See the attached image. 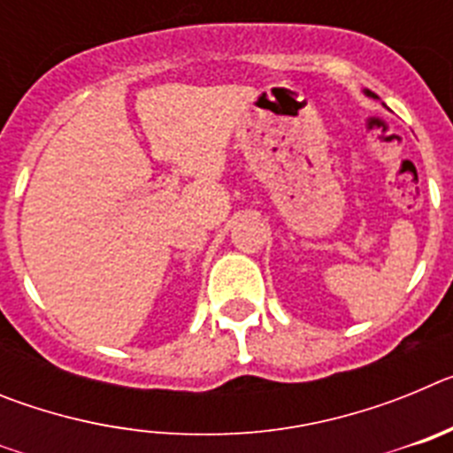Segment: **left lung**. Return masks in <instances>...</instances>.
Masks as SVG:
<instances>
[{
	"instance_id": "left-lung-1",
	"label": "left lung",
	"mask_w": 453,
	"mask_h": 453,
	"mask_svg": "<svg viewBox=\"0 0 453 453\" xmlns=\"http://www.w3.org/2000/svg\"><path fill=\"white\" fill-rule=\"evenodd\" d=\"M363 92H365L367 97H372V99H379V97H376V95H374V92H372V90H363Z\"/></svg>"
}]
</instances>
